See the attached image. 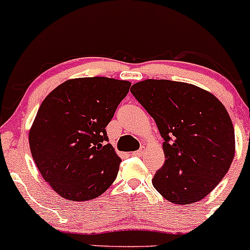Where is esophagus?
<instances>
[{
  "instance_id": "obj_1",
  "label": "esophagus",
  "mask_w": 250,
  "mask_h": 250,
  "mask_svg": "<svg viewBox=\"0 0 250 250\" xmlns=\"http://www.w3.org/2000/svg\"><path fill=\"white\" fill-rule=\"evenodd\" d=\"M145 150H146V148H145V146H140V148H139L138 151L133 152V155L134 156H143L145 153Z\"/></svg>"
}]
</instances>
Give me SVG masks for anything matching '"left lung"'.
<instances>
[{"instance_id": "left-lung-1", "label": "left lung", "mask_w": 250, "mask_h": 250, "mask_svg": "<svg viewBox=\"0 0 250 250\" xmlns=\"http://www.w3.org/2000/svg\"><path fill=\"white\" fill-rule=\"evenodd\" d=\"M131 93L164 139L165 162L152 178L155 189L181 206L203 200L234 159V126L223 104L206 89L171 80L139 81Z\"/></svg>"}]
</instances>
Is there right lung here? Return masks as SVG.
I'll use <instances>...</instances> for the list:
<instances>
[{"label":"right lung","mask_w":250,"mask_h":250,"mask_svg":"<svg viewBox=\"0 0 250 250\" xmlns=\"http://www.w3.org/2000/svg\"><path fill=\"white\" fill-rule=\"evenodd\" d=\"M131 83L112 78L69 79L44 98L29 130V146L44 181L61 197L89 201L117 177L120 157L105 127Z\"/></svg>","instance_id":"right-lung-1"}]
</instances>
